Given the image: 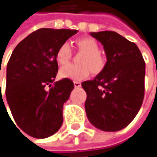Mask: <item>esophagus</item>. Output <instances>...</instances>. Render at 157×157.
<instances>
[{
  "mask_svg": "<svg viewBox=\"0 0 157 157\" xmlns=\"http://www.w3.org/2000/svg\"><path fill=\"white\" fill-rule=\"evenodd\" d=\"M74 85H75V88H80L82 84L79 82H74Z\"/></svg>",
  "mask_w": 157,
  "mask_h": 157,
  "instance_id": "esophagus-1",
  "label": "esophagus"
}]
</instances>
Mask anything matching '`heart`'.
<instances>
[{
    "label": "heart",
    "mask_w": 157,
    "mask_h": 157,
    "mask_svg": "<svg viewBox=\"0 0 157 157\" xmlns=\"http://www.w3.org/2000/svg\"><path fill=\"white\" fill-rule=\"evenodd\" d=\"M79 51L83 55L80 57V65H67L59 70V75L62 78H68L74 81L86 79L92 72L100 73L105 67V59L99 52V45L95 39L91 37L79 38L75 41ZM71 57V50L68 43H63L58 48L56 53V61L63 66L67 64Z\"/></svg>",
    "instance_id": "obj_1"
}]
</instances>
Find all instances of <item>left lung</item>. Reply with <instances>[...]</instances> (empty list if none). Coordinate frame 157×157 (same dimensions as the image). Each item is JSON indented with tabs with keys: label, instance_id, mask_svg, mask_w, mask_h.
Instances as JSON below:
<instances>
[{
	"label": "left lung",
	"instance_id": "left-lung-1",
	"mask_svg": "<svg viewBox=\"0 0 157 157\" xmlns=\"http://www.w3.org/2000/svg\"><path fill=\"white\" fill-rule=\"evenodd\" d=\"M105 51L104 68L82 83L90 123L102 131L121 130L137 115L144 96L145 62L138 47L114 31L91 32Z\"/></svg>",
	"mask_w": 157,
	"mask_h": 157
}]
</instances>
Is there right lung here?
Wrapping results in <instances>:
<instances>
[{"label": "right lung", "instance_id": "right-lung-1", "mask_svg": "<svg viewBox=\"0 0 157 157\" xmlns=\"http://www.w3.org/2000/svg\"><path fill=\"white\" fill-rule=\"evenodd\" d=\"M77 32L64 29L36 30L15 47L8 61L7 101L15 122L32 137H49L62 126L63 104L75 86L68 78L52 86L58 71L56 53ZM47 86L51 88L48 90Z\"/></svg>", "mask_w": 157, "mask_h": 157}]
</instances>
